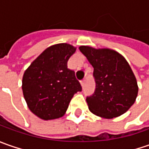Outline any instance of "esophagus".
<instances>
[{"label": "esophagus", "mask_w": 149, "mask_h": 149, "mask_svg": "<svg viewBox=\"0 0 149 149\" xmlns=\"http://www.w3.org/2000/svg\"><path fill=\"white\" fill-rule=\"evenodd\" d=\"M80 84H81L82 87H84V86L85 85V79H83V80H81V81H80Z\"/></svg>", "instance_id": "34e87169"}]
</instances>
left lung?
I'll use <instances>...</instances> for the list:
<instances>
[{
  "instance_id": "1",
  "label": "left lung",
  "mask_w": 149,
  "mask_h": 149,
  "mask_svg": "<svg viewBox=\"0 0 149 149\" xmlns=\"http://www.w3.org/2000/svg\"><path fill=\"white\" fill-rule=\"evenodd\" d=\"M79 50L94 67L95 93L86 98L89 110L105 118L118 117L128 111L134 104L139 87L127 60L113 49L83 45Z\"/></svg>"
}]
</instances>
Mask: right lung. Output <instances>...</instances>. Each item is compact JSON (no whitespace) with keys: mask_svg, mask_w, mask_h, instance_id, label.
I'll return each mask as SVG.
<instances>
[{"mask_svg":"<svg viewBox=\"0 0 149 149\" xmlns=\"http://www.w3.org/2000/svg\"><path fill=\"white\" fill-rule=\"evenodd\" d=\"M75 50V47L66 43L49 46L24 73V98L30 110L41 119L62 117L74 95L82 90L74 71L67 67Z\"/></svg>","mask_w":149,"mask_h":149,"instance_id":"right-lung-1","label":"right lung"}]
</instances>
